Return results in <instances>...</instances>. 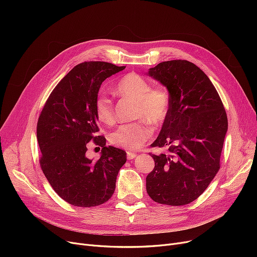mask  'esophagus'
<instances>
[{
  "label": "esophagus",
  "mask_w": 257,
  "mask_h": 257,
  "mask_svg": "<svg viewBox=\"0 0 257 257\" xmlns=\"http://www.w3.org/2000/svg\"><path fill=\"white\" fill-rule=\"evenodd\" d=\"M137 156H138L137 153L131 152V151H128V152H127V158H128V159H133V158H136Z\"/></svg>",
  "instance_id": "obj_1"
}]
</instances>
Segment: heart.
Returning <instances> with one entry per match:
<instances>
[{
	"mask_svg": "<svg viewBox=\"0 0 257 257\" xmlns=\"http://www.w3.org/2000/svg\"><path fill=\"white\" fill-rule=\"evenodd\" d=\"M118 96L137 103L134 118L136 123L118 126L109 136L112 145L129 151L138 150L150 139L153 127L165 123L170 111L171 100L169 92L161 87L153 88L152 84L138 74H128L120 78L114 86ZM94 113L101 123L111 125L114 121V109L111 99L105 93H99L94 100Z\"/></svg>",
	"mask_w": 257,
	"mask_h": 257,
	"instance_id": "1",
	"label": "heart"
}]
</instances>
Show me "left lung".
Returning a JSON list of instances; mask_svg holds the SVG:
<instances>
[{
    "instance_id": "left-lung-1",
    "label": "left lung",
    "mask_w": 257,
    "mask_h": 257,
    "mask_svg": "<svg viewBox=\"0 0 257 257\" xmlns=\"http://www.w3.org/2000/svg\"><path fill=\"white\" fill-rule=\"evenodd\" d=\"M148 75L165 85L170 111L152 147L155 167L146 178L147 193L160 204L180 206L200 197L220 170L228 119L219 93L201 69L187 60L158 63Z\"/></svg>"
}]
</instances>
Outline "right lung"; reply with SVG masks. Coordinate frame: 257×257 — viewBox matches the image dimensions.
Here are the masks:
<instances>
[{"instance_id":"1","label":"right lung","mask_w":257,"mask_h":257,"mask_svg":"<svg viewBox=\"0 0 257 257\" xmlns=\"http://www.w3.org/2000/svg\"><path fill=\"white\" fill-rule=\"evenodd\" d=\"M124 69L104 61L77 64L53 89L38 117L40 168L53 190L74 206H98L109 200L127 160L124 150L107 147L98 136L94 113L102 82ZM90 140L102 147L96 162L86 157Z\"/></svg>"}]
</instances>
